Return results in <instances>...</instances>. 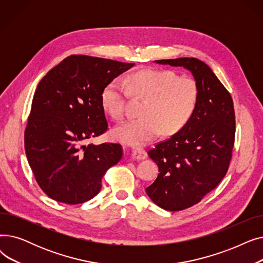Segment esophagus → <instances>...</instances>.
<instances>
[{
	"mask_svg": "<svg viewBox=\"0 0 263 263\" xmlns=\"http://www.w3.org/2000/svg\"><path fill=\"white\" fill-rule=\"evenodd\" d=\"M133 160H137V161H141L147 158V153L144 149H135L132 151V155H131Z\"/></svg>",
	"mask_w": 263,
	"mask_h": 263,
	"instance_id": "34e87169",
	"label": "esophagus"
}]
</instances>
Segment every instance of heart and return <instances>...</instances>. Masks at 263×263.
<instances>
[{
  "mask_svg": "<svg viewBox=\"0 0 263 263\" xmlns=\"http://www.w3.org/2000/svg\"><path fill=\"white\" fill-rule=\"evenodd\" d=\"M126 85L130 96L145 99L141 118L123 121L112 131L116 141L129 146H144L155 140L161 130L165 135L179 132L190 122L198 106L197 82L167 69H143L130 74ZM127 95L119 80L110 81L104 86L101 104L110 117H122Z\"/></svg>",
  "mask_w": 263,
  "mask_h": 263,
  "instance_id": "obj_1",
  "label": "heart"
}]
</instances>
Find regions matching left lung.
<instances>
[{
    "instance_id": "1",
    "label": "left lung",
    "mask_w": 263,
    "mask_h": 263,
    "mask_svg": "<svg viewBox=\"0 0 263 263\" xmlns=\"http://www.w3.org/2000/svg\"><path fill=\"white\" fill-rule=\"evenodd\" d=\"M183 67L199 86L196 112L186 126L148 151L159 167L147 195L160 208L180 211L199 202L225 177L236 133L233 101L211 68L195 58L155 61Z\"/></svg>"
}]
</instances>
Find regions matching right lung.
I'll list each match as a JSON object with an SVG mask.
<instances>
[{"instance_id": "obj_1", "label": "right lung", "mask_w": 263, "mask_h": 263, "mask_svg": "<svg viewBox=\"0 0 263 263\" xmlns=\"http://www.w3.org/2000/svg\"><path fill=\"white\" fill-rule=\"evenodd\" d=\"M133 66L70 55L39 82L24 147L36 181L50 198L68 204L91 199L106 171L122 158L119 144L85 143L107 130L102 89Z\"/></svg>"}]
</instances>
